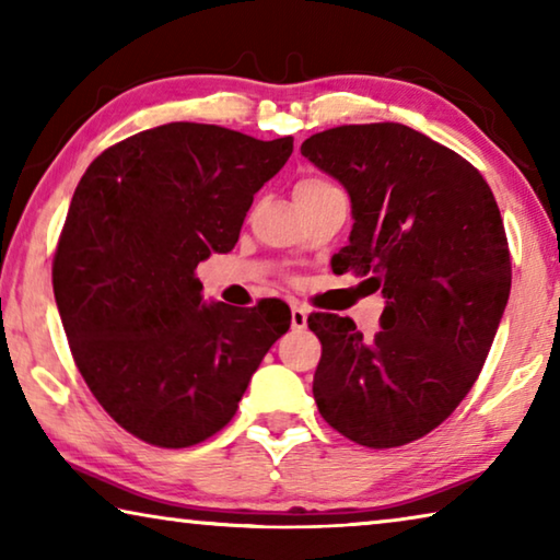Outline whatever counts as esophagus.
<instances>
[{
	"instance_id": "esophagus-1",
	"label": "esophagus",
	"mask_w": 560,
	"mask_h": 560,
	"mask_svg": "<svg viewBox=\"0 0 560 560\" xmlns=\"http://www.w3.org/2000/svg\"><path fill=\"white\" fill-rule=\"evenodd\" d=\"M308 324V311L303 306H291V328L303 330Z\"/></svg>"
}]
</instances>
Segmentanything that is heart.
Here are the masks:
<instances>
[{"label":"heart","mask_w":560,"mask_h":560,"mask_svg":"<svg viewBox=\"0 0 560 560\" xmlns=\"http://www.w3.org/2000/svg\"><path fill=\"white\" fill-rule=\"evenodd\" d=\"M328 187H336L334 183H328L324 177H303L293 187V197H301V195H314L320 192V189H328Z\"/></svg>","instance_id":"obj_1"}]
</instances>
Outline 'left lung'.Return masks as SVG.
Returning a JSON list of instances; mask_svg holds the SVG:
<instances>
[{
    "label": "left lung",
    "instance_id": "obj_1",
    "mask_svg": "<svg viewBox=\"0 0 560 560\" xmlns=\"http://www.w3.org/2000/svg\"><path fill=\"white\" fill-rule=\"evenodd\" d=\"M301 155L350 197L334 271L387 299L373 338L350 318L308 316L324 346L318 412L363 447H400L447 420L479 377L511 291L504 222L477 167L402 122L316 132Z\"/></svg>",
    "mask_w": 560,
    "mask_h": 560
}]
</instances>
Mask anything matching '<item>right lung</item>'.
Returning <instances> with one entry per match:
<instances>
[{
    "instance_id": "right-lung-1",
    "label": "right lung",
    "mask_w": 560,
    "mask_h": 560,
    "mask_svg": "<svg viewBox=\"0 0 560 560\" xmlns=\"http://www.w3.org/2000/svg\"><path fill=\"white\" fill-rule=\"evenodd\" d=\"M293 138L167 122L120 140L83 173L54 257L75 365L122 430L189 447L232 420L291 311L207 303L197 264L240 240L254 195Z\"/></svg>"
}]
</instances>
